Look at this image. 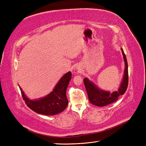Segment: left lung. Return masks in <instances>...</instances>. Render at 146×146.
Segmentation results:
<instances>
[{
	"label": "left lung",
	"instance_id": "left-lung-1",
	"mask_svg": "<svg viewBox=\"0 0 146 146\" xmlns=\"http://www.w3.org/2000/svg\"><path fill=\"white\" fill-rule=\"evenodd\" d=\"M123 60L125 62V70L124 75L123 76L122 82L121 83L120 87L118 91L113 92L110 94V92L102 90L96 86L92 82L90 81L88 78L83 79L84 84L86 92H87L89 101L93 105L98 107L106 106L107 105L112 104L116 102L120 95H122L125 94L128 86V64L127 61L125 54L123 52L122 48H121Z\"/></svg>",
	"mask_w": 146,
	"mask_h": 146
}]
</instances>
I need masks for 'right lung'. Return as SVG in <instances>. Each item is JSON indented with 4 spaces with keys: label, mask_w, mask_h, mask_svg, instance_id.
<instances>
[{
    "label": "right lung",
    "mask_w": 146,
    "mask_h": 146,
    "mask_svg": "<svg viewBox=\"0 0 146 146\" xmlns=\"http://www.w3.org/2000/svg\"><path fill=\"white\" fill-rule=\"evenodd\" d=\"M71 78V73L69 71L61 77L50 94L38 100H30L24 94L19 85V86L23 100L29 108L39 114L54 115L62 112L68 106L66 92Z\"/></svg>",
    "instance_id": "1"
}]
</instances>
